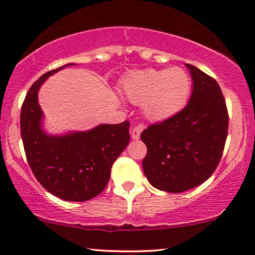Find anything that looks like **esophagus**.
<instances>
[{"label": "esophagus", "mask_w": 255, "mask_h": 255, "mask_svg": "<svg viewBox=\"0 0 255 255\" xmlns=\"http://www.w3.org/2000/svg\"><path fill=\"white\" fill-rule=\"evenodd\" d=\"M142 129H144V126H136V127L131 128L130 134H131V139L137 140L140 137V134H141Z\"/></svg>", "instance_id": "1"}]
</instances>
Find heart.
<instances>
[{
	"label": "heart",
	"instance_id": "obj_1",
	"mask_svg": "<svg viewBox=\"0 0 255 255\" xmlns=\"http://www.w3.org/2000/svg\"><path fill=\"white\" fill-rule=\"evenodd\" d=\"M122 92L150 121L172 118L186 107L192 90V79L184 69H145L131 73L122 83Z\"/></svg>",
	"mask_w": 255,
	"mask_h": 255
}]
</instances>
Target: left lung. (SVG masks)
<instances>
[{
	"label": "left lung",
	"mask_w": 255,
	"mask_h": 255,
	"mask_svg": "<svg viewBox=\"0 0 255 255\" xmlns=\"http://www.w3.org/2000/svg\"><path fill=\"white\" fill-rule=\"evenodd\" d=\"M186 67L193 80L188 104L140 135L147 146L145 176L153 187L170 193L188 191L211 176L223 154L229 125L217 81L192 64Z\"/></svg>",
	"instance_id": "8db88e82"
}]
</instances>
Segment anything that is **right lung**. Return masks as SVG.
Instances as JSON below:
<instances>
[{"label":"right lung","mask_w":255,"mask_h":255,"mask_svg":"<svg viewBox=\"0 0 255 255\" xmlns=\"http://www.w3.org/2000/svg\"><path fill=\"white\" fill-rule=\"evenodd\" d=\"M43 74L28 90L20 114V130L28 165L44 188L66 201H86L103 192L111 166L129 142V122L99 125L86 131L50 135L43 129L38 91Z\"/></svg>","instance_id":"right-lung-1"}]
</instances>
